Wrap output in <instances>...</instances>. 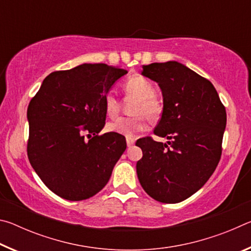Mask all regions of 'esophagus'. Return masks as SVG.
I'll return each mask as SVG.
<instances>
[{
    "label": "esophagus",
    "mask_w": 251,
    "mask_h": 251,
    "mask_svg": "<svg viewBox=\"0 0 251 251\" xmlns=\"http://www.w3.org/2000/svg\"><path fill=\"white\" fill-rule=\"evenodd\" d=\"M126 143H127V146H128V147L133 146L134 144H135V138H133V137H126Z\"/></svg>",
    "instance_id": "34e87169"
}]
</instances>
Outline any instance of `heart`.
Wrapping results in <instances>:
<instances>
[{
	"instance_id": "heart-1",
	"label": "heart",
	"mask_w": 251,
	"mask_h": 251,
	"mask_svg": "<svg viewBox=\"0 0 251 251\" xmlns=\"http://www.w3.org/2000/svg\"><path fill=\"white\" fill-rule=\"evenodd\" d=\"M123 90L128 96L137 99L133 109V113L137 115L120 117L110 122L107 127L113 133L131 137L138 131L145 129L146 116L151 121L159 117L161 106L155 97L154 85L142 75H131L123 84ZM104 106L105 112L109 117H115L120 110V101L112 93L105 96Z\"/></svg>"
}]
</instances>
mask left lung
Here are the masks:
<instances>
[{
  "instance_id": "8db88e82",
  "label": "left lung",
  "mask_w": 251,
  "mask_h": 251,
  "mask_svg": "<svg viewBox=\"0 0 251 251\" xmlns=\"http://www.w3.org/2000/svg\"><path fill=\"white\" fill-rule=\"evenodd\" d=\"M142 75L161 90L163 114L154 134L168 142H136L143 151L136 164L138 180L155 201L180 202L198 192L217 167L226 109L214 85L181 63L143 65Z\"/></svg>"
}]
</instances>
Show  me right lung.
<instances>
[{"mask_svg":"<svg viewBox=\"0 0 251 251\" xmlns=\"http://www.w3.org/2000/svg\"><path fill=\"white\" fill-rule=\"evenodd\" d=\"M125 74L120 67L86 63L53 72L29 101V163L57 196L84 201L108 182L126 141L113 131L99 133L106 120L105 96Z\"/></svg>","mask_w":251,"mask_h":251,"instance_id":"obj_1","label":"right lung"}]
</instances>
